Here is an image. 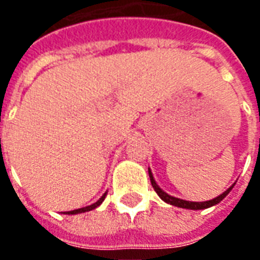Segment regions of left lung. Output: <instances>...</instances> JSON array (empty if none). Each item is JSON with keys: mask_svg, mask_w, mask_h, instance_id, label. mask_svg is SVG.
Here are the masks:
<instances>
[{"mask_svg": "<svg viewBox=\"0 0 260 260\" xmlns=\"http://www.w3.org/2000/svg\"><path fill=\"white\" fill-rule=\"evenodd\" d=\"M148 175H150V181H151V185H152V187H154V190L158 193V196L160 198H162L163 201L167 202V204H170V205H174V206H178V208H185V209H193V210H200V209H206V208H210V206L216 205V204H218L220 201H222L224 198L228 196V193H230L231 190H232V187H234L235 185H232L230 187V189H226L225 191L222 194H220L218 197L213 198V200H210V201H205V202H193V201H185V200H181V198H175L173 197V196H170V194H167L166 191H163L160 187L158 186V183L155 182L154 179V175H152V173H151V170L148 169Z\"/></svg>", "mask_w": 260, "mask_h": 260, "instance_id": "1", "label": "left lung"}]
</instances>
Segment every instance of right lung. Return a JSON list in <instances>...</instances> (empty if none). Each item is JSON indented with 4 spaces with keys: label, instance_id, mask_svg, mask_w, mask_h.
Here are the masks:
<instances>
[{
    "label": "right lung",
    "instance_id": "right-lung-1",
    "mask_svg": "<svg viewBox=\"0 0 260 260\" xmlns=\"http://www.w3.org/2000/svg\"><path fill=\"white\" fill-rule=\"evenodd\" d=\"M106 197V193L102 194V197L98 200L97 202H94V204H91V205L89 206H85V208H81V209H75V210H70V212H64L66 214H78V213H83V212H89V210H93L95 209L97 206H100L102 204V201L105 200Z\"/></svg>",
    "mask_w": 260,
    "mask_h": 260
}]
</instances>
